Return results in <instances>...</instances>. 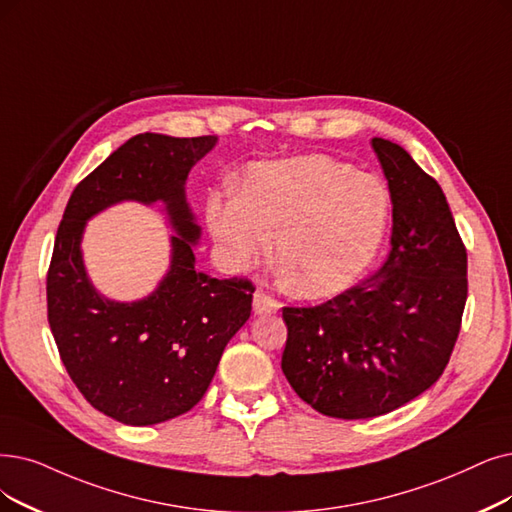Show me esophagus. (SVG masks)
<instances>
[{"mask_svg": "<svg viewBox=\"0 0 512 512\" xmlns=\"http://www.w3.org/2000/svg\"><path fill=\"white\" fill-rule=\"evenodd\" d=\"M279 306H281V304H279L273 296H269L267 292L258 290V292L254 294V313H256V315L275 313V311H279Z\"/></svg>", "mask_w": 512, "mask_h": 512, "instance_id": "obj_1", "label": "esophagus"}]
</instances>
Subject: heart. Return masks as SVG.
<instances>
[{
    "label": "heart",
    "mask_w": 512,
    "mask_h": 512,
    "mask_svg": "<svg viewBox=\"0 0 512 512\" xmlns=\"http://www.w3.org/2000/svg\"><path fill=\"white\" fill-rule=\"evenodd\" d=\"M212 235L231 264L250 267L275 233V262L306 298L349 288L374 260L386 229L388 195L372 174L327 155L262 161L239 195L210 193Z\"/></svg>",
    "instance_id": "1"
}]
</instances>
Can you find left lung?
Wrapping results in <instances>:
<instances>
[{
    "label": "left lung",
    "instance_id": "left-lung-1",
    "mask_svg": "<svg viewBox=\"0 0 512 512\" xmlns=\"http://www.w3.org/2000/svg\"><path fill=\"white\" fill-rule=\"evenodd\" d=\"M393 199L391 252L353 288L315 306H283L281 370L330 418L397 410L443 374L468 296L466 248L439 187L403 147L372 138Z\"/></svg>",
    "mask_w": 512,
    "mask_h": 512
}]
</instances>
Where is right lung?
<instances>
[{"mask_svg": "<svg viewBox=\"0 0 512 512\" xmlns=\"http://www.w3.org/2000/svg\"><path fill=\"white\" fill-rule=\"evenodd\" d=\"M216 136L138 134L79 182L58 224L46 277L48 323L67 374L109 418L149 426L187 414L206 395L224 346L250 319L254 283L195 269L199 237L185 180ZM121 198L167 203L173 269L147 301L100 299L85 277L78 241L85 220Z\"/></svg>", "mask_w": 512, "mask_h": 512, "instance_id": "right-lung-1", "label": "right lung"}]
</instances>
